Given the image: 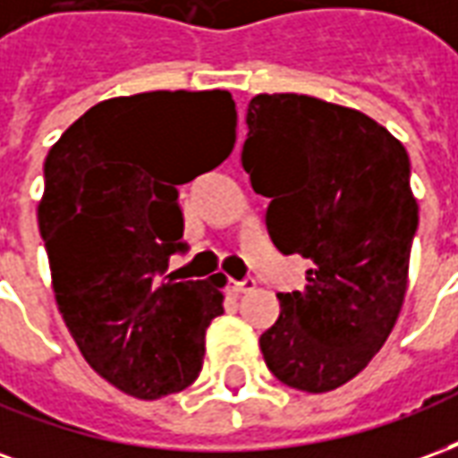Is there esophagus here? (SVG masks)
<instances>
[{"instance_id": "obj_1", "label": "esophagus", "mask_w": 458, "mask_h": 458, "mask_svg": "<svg viewBox=\"0 0 458 458\" xmlns=\"http://www.w3.org/2000/svg\"><path fill=\"white\" fill-rule=\"evenodd\" d=\"M255 289V279H242V282H235V279H230L228 282V292L233 297H240V294H245V292H252Z\"/></svg>"}]
</instances>
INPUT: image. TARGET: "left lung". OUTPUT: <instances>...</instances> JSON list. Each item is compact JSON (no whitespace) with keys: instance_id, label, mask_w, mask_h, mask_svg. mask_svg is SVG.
<instances>
[{"instance_id":"8db88e82","label":"left lung","mask_w":458,"mask_h":458,"mask_svg":"<svg viewBox=\"0 0 458 458\" xmlns=\"http://www.w3.org/2000/svg\"><path fill=\"white\" fill-rule=\"evenodd\" d=\"M242 169L267 196L282 255L309 259L301 292H279L259 336L272 375L304 393L336 390L373 360L407 292L420 223L403 141L368 114L297 93L248 105Z\"/></svg>"}]
</instances>
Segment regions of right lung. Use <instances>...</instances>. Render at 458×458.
<instances>
[{"label": "right lung", "mask_w": 458, "mask_h": 458, "mask_svg": "<svg viewBox=\"0 0 458 458\" xmlns=\"http://www.w3.org/2000/svg\"><path fill=\"white\" fill-rule=\"evenodd\" d=\"M235 124L228 90L113 98L46 157L38 230L55 304L88 365L131 397L159 400L200 373L225 277H159L186 250L176 183L228 159Z\"/></svg>", "instance_id": "1"}]
</instances>
